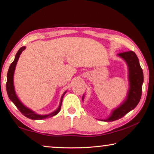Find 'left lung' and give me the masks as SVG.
Wrapping results in <instances>:
<instances>
[{
  "label": "left lung",
  "mask_w": 154,
  "mask_h": 154,
  "mask_svg": "<svg viewBox=\"0 0 154 154\" xmlns=\"http://www.w3.org/2000/svg\"><path fill=\"white\" fill-rule=\"evenodd\" d=\"M118 55L122 57L128 65L129 89L126 100L118 108L113 111L109 118L103 120L104 122H113L119 119L134 109L140 102L142 93L143 74L136 54L134 51H129L120 53Z\"/></svg>",
  "instance_id": "1"
}]
</instances>
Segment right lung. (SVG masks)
<instances>
[{
	"instance_id": "1",
	"label": "right lung",
	"mask_w": 154,
	"mask_h": 154,
	"mask_svg": "<svg viewBox=\"0 0 154 154\" xmlns=\"http://www.w3.org/2000/svg\"><path fill=\"white\" fill-rule=\"evenodd\" d=\"M25 49V47H23L20 48V49L18 51L17 53L16 54V56H15L14 61L11 63L10 67H9L8 73H7V84H6V87H7V91L8 97L11 99V101H13V103L16 105V107L18 108V109L20 111L21 113H22L23 116L28 117L29 119H35V120H41L43 119L47 118V117H53L54 116L57 115V114L59 112L60 110H61L62 100H63V96H64L66 92L63 93L58 109H57L55 111H54V112H53L52 113H50L49 115H45V116L38 115V114H36L35 112H33L32 111L30 110L29 109H28V108L26 107L25 105H23V103L19 101V99H18L17 96L16 95V93H15L14 85H13L14 72L15 67H16V65L18 61V59H19L20 57V55L21 54V53L23 52V51H24Z\"/></svg>"
}]
</instances>
